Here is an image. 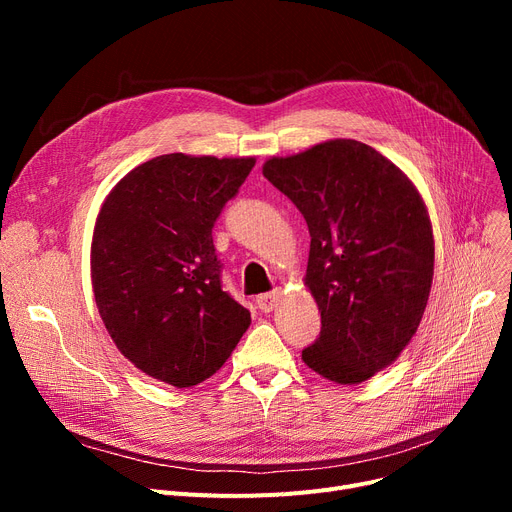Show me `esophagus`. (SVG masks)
<instances>
[{"mask_svg":"<svg viewBox=\"0 0 512 512\" xmlns=\"http://www.w3.org/2000/svg\"><path fill=\"white\" fill-rule=\"evenodd\" d=\"M280 297H282V292H280V290H272V292L259 294V297H257V305H259V309H261V311L270 313V311H274V309H276V305L280 303Z\"/></svg>","mask_w":512,"mask_h":512,"instance_id":"1","label":"esophagus"}]
</instances>
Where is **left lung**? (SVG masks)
I'll return each mask as SVG.
<instances>
[{"mask_svg": "<svg viewBox=\"0 0 512 512\" xmlns=\"http://www.w3.org/2000/svg\"><path fill=\"white\" fill-rule=\"evenodd\" d=\"M263 176L309 226L305 286L321 334L303 361L355 386L392 365L415 336L434 280V232L413 180L353 139L270 157Z\"/></svg>", "mask_w": 512, "mask_h": 512, "instance_id": "obj_1", "label": "left lung"}]
</instances>
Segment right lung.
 I'll list each match as a JSON object with an SVG mask.
<instances>
[{
	"mask_svg": "<svg viewBox=\"0 0 512 512\" xmlns=\"http://www.w3.org/2000/svg\"><path fill=\"white\" fill-rule=\"evenodd\" d=\"M253 166L255 157L159 155L101 203L95 303L118 351L157 382H205L251 326V313L222 288L211 228Z\"/></svg>",
	"mask_w": 512,
	"mask_h": 512,
	"instance_id": "right-lung-1",
	"label": "right lung"
}]
</instances>
